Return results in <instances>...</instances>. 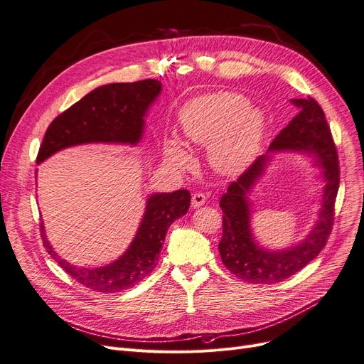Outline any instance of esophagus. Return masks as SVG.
<instances>
[{"label":"esophagus","instance_id":"34e87169","mask_svg":"<svg viewBox=\"0 0 364 364\" xmlns=\"http://www.w3.org/2000/svg\"><path fill=\"white\" fill-rule=\"evenodd\" d=\"M207 202V198H205V195L203 193H193V196H192V207L193 208H199V207H202V205Z\"/></svg>","mask_w":364,"mask_h":364}]
</instances>
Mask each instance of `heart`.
<instances>
[{
	"mask_svg": "<svg viewBox=\"0 0 364 364\" xmlns=\"http://www.w3.org/2000/svg\"><path fill=\"white\" fill-rule=\"evenodd\" d=\"M183 136L187 143L207 146L208 157L215 171L235 173L242 171L257 153L263 132L264 117L259 109L236 93H213L192 100L180 113ZM164 153L178 168L193 165V156L184 139L168 134Z\"/></svg>",
	"mask_w": 364,
	"mask_h": 364,
	"instance_id": "heart-1",
	"label": "heart"
}]
</instances>
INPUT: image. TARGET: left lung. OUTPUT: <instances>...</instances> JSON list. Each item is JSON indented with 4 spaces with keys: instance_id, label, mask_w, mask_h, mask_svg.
Here are the masks:
<instances>
[{
    "instance_id": "obj_1",
    "label": "left lung",
    "mask_w": 364,
    "mask_h": 364,
    "mask_svg": "<svg viewBox=\"0 0 364 364\" xmlns=\"http://www.w3.org/2000/svg\"><path fill=\"white\" fill-rule=\"evenodd\" d=\"M299 114L271 143L269 151H300L317 157L326 186L318 221L302 244L279 251L262 248L250 229L247 195L263 176L269 154L259 156L240 178L230 183L220 199L223 211V236L218 244L221 262L236 278L251 284H277L290 278L320 255L335 221V202L339 188V161L333 136L320 104L314 98L291 100Z\"/></svg>"
}]
</instances>
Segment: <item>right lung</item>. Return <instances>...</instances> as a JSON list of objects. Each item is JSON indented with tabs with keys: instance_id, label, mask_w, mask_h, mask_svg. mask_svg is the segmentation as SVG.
I'll return each instance as SVG.
<instances>
[{
	"instance_id": "add662e5",
	"label": "right lung",
	"mask_w": 364,
	"mask_h": 364,
	"mask_svg": "<svg viewBox=\"0 0 364 364\" xmlns=\"http://www.w3.org/2000/svg\"><path fill=\"white\" fill-rule=\"evenodd\" d=\"M161 90V82L153 78L134 83H112L92 90L49 124L40 146L37 164L62 149L78 144L135 146L143 136L147 109L159 97ZM188 205L191 193L187 191L151 195L129 248L116 262L102 267H77L60 259L47 241L43 223L41 238L47 252L77 282L93 291L117 293L134 287L154 269L168 228L187 213Z\"/></svg>"
}]
</instances>
